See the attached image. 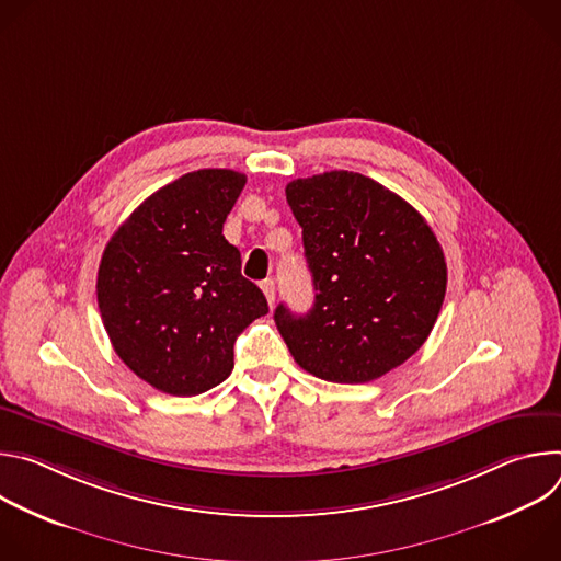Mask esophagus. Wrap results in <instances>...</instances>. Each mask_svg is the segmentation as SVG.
Listing matches in <instances>:
<instances>
[{"instance_id":"34e87169","label":"esophagus","mask_w":561,"mask_h":561,"mask_svg":"<svg viewBox=\"0 0 561 561\" xmlns=\"http://www.w3.org/2000/svg\"><path fill=\"white\" fill-rule=\"evenodd\" d=\"M260 286H262V290L266 295V301L273 306L275 304V279H264Z\"/></svg>"}]
</instances>
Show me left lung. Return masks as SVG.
I'll return each mask as SVG.
<instances>
[{
    "label": "left lung",
    "mask_w": 561,
    "mask_h": 561,
    "mask_svg": "<svg viewBox=\"0 0 561 561\" xmlns=\"http://www.w3.org/2000/svg\"><path fill=\"white\" fill-rule=\"evenodd\" d=\"M314 286L306 314L275 308V324L310 375L364 383L428 340L446 295V260L426 219L359 173L331 171L286 186Z\"/></svg>",
    "instance_id": "left-lung-1"
}]
</instances>
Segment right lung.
<instances>
[{
  "instance_id": "add662e5",
  "label": "right lung",
  "mask_w": 561,
  "mask_h": 561,
  "mask_svg": "<svg viewBox=\"0 0 561 561\" xmlns=\"http://www.w3.org/2000/svg\"><path fill=\"white\" fill-rule=\"evenodd\" d=\"M244 184L228 169L186 173L144 199L104 249V329L119 359L157 390L193 397L221 383L237 335L268 312L221 234Z\"/></svg>"
}]
</instances>
